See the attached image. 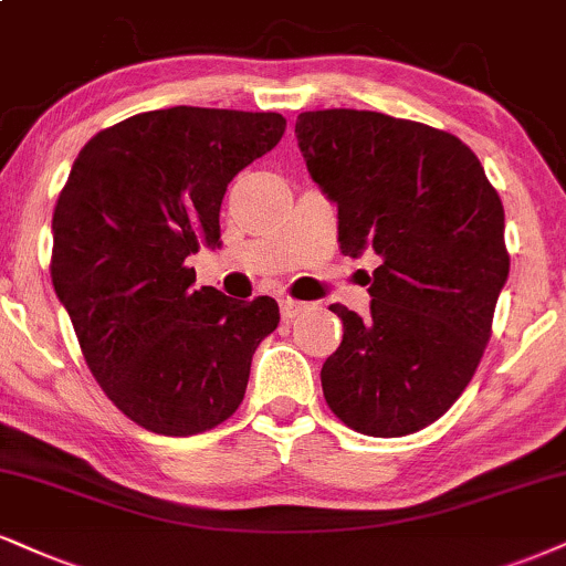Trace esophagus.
<instances>
[{
	"mask_svg": "<svg viewBox=\"0 0 566 566\" xmlns=\"http://www.w3.org/2000/svg\"><path fill=\"white\" fill-rule=\"evenodd\" d=\"M304 310H306L304 302H296V298H291V296L281 298V317L285 319V323H289V319H294L298 312H304Z\"/></svg>",
	"mask_w": 566,
	"mask_h": 566,
	"instance_id": "1",
	"label": "esophagus"
}]
</instances>
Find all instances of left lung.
<instances>
[{
    "label": "left lung",
    "mask_w": 566,
    "mask_h": 566,
    "mask_svg": "<svg viewBox=\"0 0 566 566\" xmlns=\"http://www.w3.org/2000/svg\"><path fill=\"white\" fill-rule=\"evenodd\" d=\"M306 170L338 205L348 256L380 264L365 317L333 304L344 340L323 394L340 422L399 438L446 415L472 380L509 277L504 205L470 146L367 109L302 113Z\"/></svg>",
    "instance_id": "8db88e82"
}]
</instances>
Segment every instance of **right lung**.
I'll use <instances>...</instances> for the list:
<instances>
[{
    "label": "right lung",
    "instance_id": "right-lung-1",
    "mask_svg": "<svg viewBox=\"0 0 566 566\" xmlns=\"http://www.w3.org/2000/svg\"><path fill=\"white\" fill-rule=\"evenodd\" d=\"M285 117L151 109L83 146L52 218V283L109 401L159 436H197L243 401L275 298L193 289L186 260L220 247V205Z\"/></svg>",
    "mask_w": 566,
    "mask_h": 566
}]
</instances>
